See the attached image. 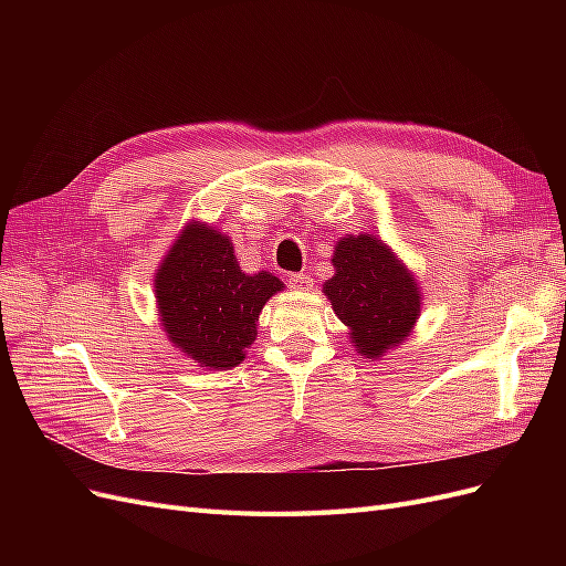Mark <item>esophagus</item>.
<instances>
[{
    "instance_id": "1",
    "label": "esophagus",
    "mask_w": 566,
    "mask_h": 566,
    "mask_svg": "<svg viewBox=\"0 0 566 566\" xmlns=\"http://www.w3.org/2000/svg\"><path fill=\"white\" fill-rule=\"evenodd\" d=\"M287 283H290V287H295V290H310V285H312V281H310V276H306V273H290Z\"/></svg>"
}]
</instances>
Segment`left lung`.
<instances>
[{
  "mask_svg": "<svg viewBox=\"0 0 566 566\" xmlns=\"http://www.w3.org/2000/svg\"><path fill=\"white\" fill-rule=\"evenodd\" d=\"M335 276L323 283L356 352L380 358L399 347L420 316V287L403 262L370 233L347 235L333 252Z\"/></svg>",
  "mask_w": 566,
  "mask_h": 566,
  "instance_id": "obj_1",
  "label": "left lung"
}]
</instances>
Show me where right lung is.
<instances>
[{"instance_id": "obj_1", "label": "right lung", "mask_w": 566, "mask_h": 566, "mask_svg": "<svg viewBox=\"0 0 566 566\" xmlns=\"http://www.w3.org/2000/svg\"><path fill=\"white\" fill-rule=\"evenodd\" d=\"M269 271L245 273L229 235L191 221L156 273V300L167 339L193 364L235 368L256 337L262 306L283 290Z\"/></svg>"}]
</instances>
